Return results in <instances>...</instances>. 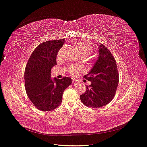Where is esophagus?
Returning a JSON list of instances; mask_svg holds the SVG:
<instances>
[{
	"label": "esophagus",
	"instance_id": "esophagus-1",
	"mask_svg": "<svg viewBox=\"0 0 147 147\" xmlns=\"http://www.w3.org/2000/svg\"><path fill=\"white\" fill-rule=\"evenodd\" d=\"M72 82L74 83H75L77 82V80H76V79H72Z\"/></svg>",
	"mask_w": 147,
	"mask_h": 147
}]
</instances>
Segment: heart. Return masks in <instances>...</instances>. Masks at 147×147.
<instances>
[{
  "instance_id": "1",
  "label": "heart",
  "mask_w": 147,
  "mask_h": 147,
  "mask_svg": "<svg viewBox=\"0 0 147 147\" xmlns=\"http://www.w3.org/2000/svg\"><path fill=\"white\" fill-rule=\"evenodd\" d=\"M76 46L78 50V52L81 57H87L90 54L93 52V47L90 43L88 42L80 41L76 43ZM62 49L58 52L57 54V58H59L61 56ZM69 73L71 75H74L79 71V69L74 66H70L68 68Z\"/></svg>"
}]
</instances>
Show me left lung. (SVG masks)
<instances>
[{
	"label": "left lung",
	"mask_w": 147,
	"mask_h": 147,
	"mask_svg": "<svg viewBox=\"0 0 147 147\" xmlns=\"http://www.w3.org/2000/svg\"><path fill=\"white\" fill-rule=\"evenodd\" d=\"M99 57L90 71L83 78L91 82L86 92L80 95L86 107L99 108L110 103L114 97L119 82L116 62L104 45L98 46Z\"/></svg>",
	"instance_id": "obj_1"
}]
</instances>
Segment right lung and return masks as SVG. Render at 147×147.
<instances>
[{"mask_svg": "<svg viewBox=\"0 0 147 147\" xmlns=\"http://www.w3.org/2000/svg\"><path fill=\"white\" fill-rule=\"evenodd\" d=\"M64 38L49 40L40 44L34 50L27 63L24 80L27 95L38 110L49 111L60 105L64 90L71 84L70 78H51V69L57 65L58 52Z\"/></svg>", "mask_w": 147, "mask_h": 147, "instance_id": "right-lung-1", "label": "right lung"}]
</instances>
